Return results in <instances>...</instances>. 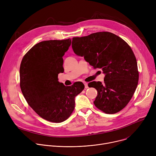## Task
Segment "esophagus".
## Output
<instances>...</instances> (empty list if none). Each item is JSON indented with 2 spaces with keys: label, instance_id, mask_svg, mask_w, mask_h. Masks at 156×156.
Instances as JSON below:
<instances>
[{
  "label": "esophagus",
  "instance_id": "34e87169",
  "mask_svg": "<svg viewBox=\"0 0 156 156\" xmlns=\"http://www.w3.org/2000/svg\"><path fill=\"white\" fill-rule=\"evenodd\" d=\"M84 83V85H85V89H87L89 87H88V83L87 82H83Z\"/></svg>",
  "mask_w": 156,
  "mask_h": 156
}]
</instances>
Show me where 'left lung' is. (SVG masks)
Returning <instances> with one entry per match:
<instances>
[{
  "mask_svg": "<svg viewBox=\"0 0 156 156\" xmlns=\"http://www.w3.org/2000/svg\"><path fill=\"white\" fill-rule=\"evenodd\" d=\"M74 53L84 56L94 68L105 74L104 83L93 81L89 87L97 90L95 107L107 114L124 108L137 87L139 73L136 57L131 47L122 38L107 31L73 38Z\"/></svg>",
  "mask_w": 156,
  "mask_h": 156,
  "instance_id": "8db88e82",
  "label": "left lung"
}]
</instances>
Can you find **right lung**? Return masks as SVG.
I'll use <instances>...</instances> for the list:
<instances>
[{
	"mask_svg": "<svg viewBox=\"0 0 156 156\" xmlns=\"http://www.w3.org/2000/svg\"><path fill=\"white\" fill-rule=\"evenodd\" d=\"M71 39L43 41L33 46L22 59L20 85L30 107L40 116L53 123L67 119L75 108V97L84 89L77 82L65 86L58 81L64 72L62 56Z\"/></svg>",
	"mask_w": 156,
	"mask_h": 156,
	"instance_id": "add662e5",
	"label": "right lung"
}]
</instances>
